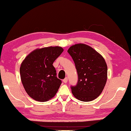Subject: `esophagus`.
<instances>
[{"label":"esophagus","mask_w":131,"mask_h":131,"mask_svg":"<svg viewBox=\"0 0 131 131\" xmlns=\"http://www.w3.org/2000/svg\"><path fill=\"white\" fill-rule=\"evenodd\" d=\"M63 81L64 83H67L68 82V78L67 77L65 78V79L63 80Z\"/></svg>","instance_id":"esophagus-1"}]
</instances>
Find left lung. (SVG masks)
<instances>
[{
    "instance_id": "obj_1",
    "label": "left lung",
    "mask_w": 131,
    "mask_h": 131,
    "mask_svg": "<svg viewBox=\"0 0 131 131\" xmlns=\"http://www.w3.org/2000/svg\"><path fill=\"white\" fill-rule=\"evenodd\" d=\"M68 52L74 62L78 75L77 85L71 87L73 96L82 101L94 100L103 92L108 78L105 59L84 43L72 45Z\"/></svg>"
}]
</instances>
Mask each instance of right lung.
<instances>
[{"mask_svg":"<svg viewBox=\"0 0 131 131\" xmlns=\"http://www.w3.org/2000/svg\"><path fill=\"white\" fill-rule=\"evenodd\" d=\"M60 46L36 49L23 59L20 67V79L28 96L45 102L55 96L61 84L53 64L62 53Z\"/></svg>","mask_w":131,"mask_h":131,"instance_id":"1","label":"right lung"}]
</instances>
